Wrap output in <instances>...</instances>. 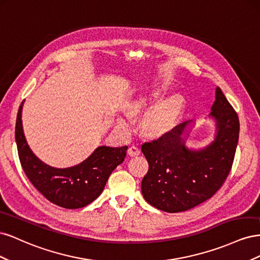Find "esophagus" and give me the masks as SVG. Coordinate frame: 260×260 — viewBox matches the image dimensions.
Segmentation results:
<instances>
[{"mask_svg":"<svg viewBox=\"0 0 260 260\" xmlns=\"http://www.w3.org/2000/svg\"><path fill=\"white\" fill-rule=\"evenodd\" d=\"M140 153H141V148H140L139 146H137V145H132V146H130L129 149H128V154H129L130 156H137V155H139Z\"/></svg>","mask_w":260,"mask_h":260,"instance_id":"obj_1","label":"esophagus"}]
</instances>
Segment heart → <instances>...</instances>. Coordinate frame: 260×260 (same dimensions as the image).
<instances>
[{
  "label": "heart",
  "instance_id": "b5f03b06",
  "mask_svg": "<svg viewBox=\"0 0 260 260\" xmlns=\"http://www.w3.org/2000/svg\"><path fill=\"white\" fill-rule=\"evenodd\" d=\"M166 94L165 86L158 82H153L145 85L142 92L138 94L131 102V109L133 113H139L147 109L149 106L156 103L161 96ZM185 106V101L182 95L175 94L161 101L153 109L149 111L144 117L142 127L148 136H161L170 131L175 127L182 115ZM130 116L125 115L123 119H120V124H129Z\"/></svg>",
  "mask_w": 260,
  "mask_h": 260
}]
</instances>
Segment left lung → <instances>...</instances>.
<instances>
[{"label":"left lung","mask_w":260,"mask_h":260,"mask_svg":"<svg viewBox=\"0 0 260 260\" xmlns=\"http://www.w3.org/2000/svg\"><path fill=\"white\" fill-rule=\"evenodd\" d=\"M209 116L216 121L217 132L215 140L202 149L185 146L187 121L141 147L148 162L141 190L149 205L166 212L185 211L221 187L232 168L240 121L220 88Z\"/></svg>","instance_id":"left-lung-1"}]
</instances>
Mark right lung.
<instances>
[{
	"label": "right lung",
	"instance_id": "add662e5",
	"mask_svg": "<svg viewBox=\"0 0 260 260\" xmlns=\"http://www.w3.org/2000/svg\"><path fill=\"white\" fill-rule=\"evenodd\" d=\"M21 103L16 119L15 139L21 167L46 200L67 209L89 205L103 192L114 169L127 155L128 146H99L88 158L69 168H54L41 161L31 151L21 123Z\"/></svg>",
	"mask_w": 260,
	"mask_h": 260
}]
</instances>
